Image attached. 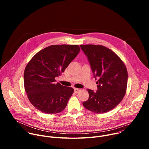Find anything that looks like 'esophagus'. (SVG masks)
Here are the masks:
<instances>
[{
  "label": "esophagus",
  "instance_id": "esophagus-1",
  "mask_svg": "<svg viewBox=\"0 0 149 149\" xmlns=\"http://www.w3.org/2000/svg\"><path fill=\"white\" fill-rule=\"evenodd\" d=\"M79 89H78V88H74V92L75 93H78L79 91Z\"/></svg>",
  "mask_w": 149,
  "mask_h": 149
}]
</instances>
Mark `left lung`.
Returning a JSON list of instances; mask_svg holds the SVG:
<instances>
[{"label":"left lung","mask_w":149,"mask_h":149,"mask_svg":"<svg viewBox=\"0 0 149 149\" xmlns=\"http://www.w3.org/2000/svg\"><path fill=\"white\" fill-rule=\"evenodd\" d=\"M87 56L98 90L87 89L89 98L83 102L86 109L98 114L114 109L123 99L127 89L128 73L120 57L113 51L100 45H81Z\"/></svg>","instance_id":"1"}]
</instances>
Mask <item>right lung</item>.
<instances>
[{"instance_id":"obj_1","label":"right lung","mask_w":149,"mask_h":149,"mask_svg":"<svg viewBox=\"0 0 149 149\" xmlns=\"http://www.w3.org/2000/svg\"><path fill=\"white\" fill-rule=\"evenodd\" d=\"M77 45H54L36 53L26 65L24 75V87L31 103L40 111L57 114L65 109L74 93L71 87L56 83L77 56Z\"/></svg>"}]
</instances>
